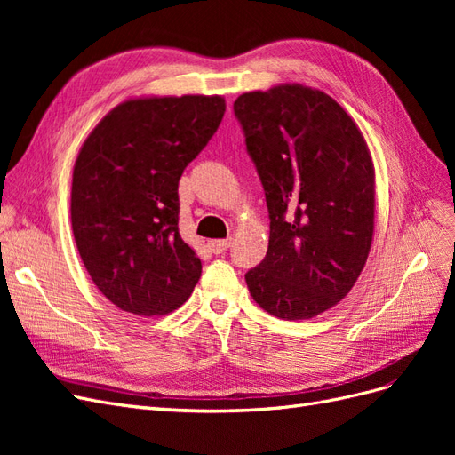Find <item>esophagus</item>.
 <instances>
[{
	"mask_svg": "<svg viewBox=\"0 0 455 455\" xmlns=\"http://www.w3.org/2000/svg\"><path fill=\"white\" fill-rule=\"evenodd\" d=\"M231 246V239H216V241H211L209 243V249L214 252V254H222L226 252Z\"/></svg>",
	"mask_w": 455,
	"mask_h": 455,
	"instance_id": "esophagus-1",
	"label": "esophagus"
}]
</instances>
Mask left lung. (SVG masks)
<instances>
[{
	"instance_id": "1",
	"label": "left lung",
	"mask_w": 455,
	"mask_h": 455,
	"mask_svg": "<svg viewBox=\"0 0 455 455\" xmlns=\"http://www.w3.org/2000/svg\"><path fill=\"white\" fill-rule=\"evenodd\" d=\"M269 212L266 258L244 279L286 321L346 298L374 235V164L359 127L328 94L301 85L244 92L233 104Z\"/></svg>"
}]
</instances>
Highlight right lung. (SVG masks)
<instances>
[{
    "mask_svg": "<svg viewBox=\"0 0 455 455\" xmlns=\"http://www.w3.org/2000/svg\"><path fill=\"white\" fill-rule=\"evenodd\" d=\"M226 112L222 96H164L114 108L81 148L72 229L99 291L119 309L164 315L201 277L178 231V182Z\"/></svg>",
    "mask_w": 455,
    "mask_h": 455,
    "instance_id": "1",
    "label": "right lung"
}]
</instances>
